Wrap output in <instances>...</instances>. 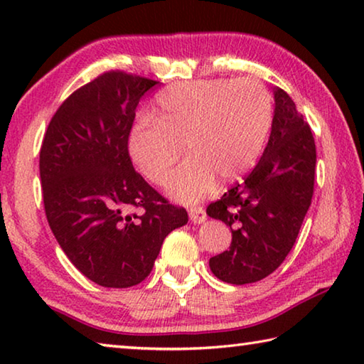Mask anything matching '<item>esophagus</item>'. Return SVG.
Returning a JSON list of instances; mask_svg holds the SVG:
<instances>
[{
  "mask_svg": "<svg viewBox=\"0 0 364 364\" xmlns=\"http://www.w3.org/2000/svg\"><path fill=\"white\" fill-rule=\"evenodd\" d=\"M189 218H191V221H193V223H204L205 221V218H207V213H205V210L202 207H191L189 208Z\"/></svg>",
  "mask_w": 364,
  "mask_h": 364,
  "instance_id": "34e87169",
  "label": "esophagus"
}]
</instances>
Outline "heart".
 I'll list each match as a JSON object with an SVG mask.
<instances>
[{"label":"heart","instance_id":"b5f03b06","mask_svg":"<svg viewBox=\"0 0 364 364\" xmlns=\"http://www.w3.org/2000/svg\"><path fill=\"white\" fill-rule=\"evenodd\" d=\"M154 120L130 133V154L154 184H164L186 146L189 159L168 180V193L196 202L257 164L273 123V100L257 80H200L176 83L159 93Z\"/></svg>","mask_w":364,"mask_h":364}]
</instances>
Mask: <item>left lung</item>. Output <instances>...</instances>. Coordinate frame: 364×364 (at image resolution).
Returning a JSON list of instances; mask_svg holds the SVG:
<instances>
[{
	"label": "left lung",
	"instance_id": "1",
	"mask_svg": "<svg viewBox=\"0 0 364 364\" xmlns=\"http://www.w3.org/2000/svg\"><path fill=\"white\" fill-rule=\"evenodd\" d=\"M271 134L260 162L242 183L207 207L231 228L230 250L210 258V269L230 284L257 282L279 267L294 247L311 204L316 146L295 102L276 86Z\"/></svg>",
	"mask_w": 364,
	"mask_h": 364
}]
</instances>
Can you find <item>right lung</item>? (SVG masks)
<instances>
[{
	"label": "right lung",
	"mask_w": 364,
	"mask_h": 364,
	"mask_svg": "<svg viewBox=\"0 0 364 364\" xmlns=\"http://www.w3.org/2000/svg\"><path fill=\"white\" fill-rule=\"evenodd\" d=\"M157 83L104 72L60 104L43 138L49 228L75 268L102 287L144 281L164 239L188 223V212L160 196L128 154L139 100Z\"/></svg>",
	"instance_id": "right-lung-1"
}]
</instances>
